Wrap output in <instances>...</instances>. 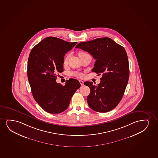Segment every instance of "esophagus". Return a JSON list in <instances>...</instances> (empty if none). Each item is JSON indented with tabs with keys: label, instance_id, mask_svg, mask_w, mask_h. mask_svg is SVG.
Returning a JSON list of instances; mask_svg holds the SVG:
<instances>
[{
	"label": "esophagus",
	"instance_id": "34e87169",
	"mask_svg": "<svg viewBox=\"0 0 158 158\" xmlns=\"http://www.w3.org/2000/svg\"><path fill=\"white\" fill-rule=\"evenodd\" d=\"M79 82L81 86L84 85V81L82 80H79Z\"/></svg>",
	"mask_w": 158,
	"mask_h": 158
}]
</instances>
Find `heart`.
<instances>
[{
  "label": "heart",
  "mask_w": 158,
  "mask_h": 158,
  "mask_svg": "<svg viewBox=\"0 0 158 158\" xmlns=\"http://www.w3.org/2000/svg\"><path fill=\"white\" fill-rule=\"evenodd\" d=\"M87 55H88V54L86 53V52H80L79 53V57L80 58L82 57L83 56ZM70 56H71V54L70 53V54H69V55L66 56L64 58V64H66L68 63ZM73 75L76 76V77H82V74L79 73H77V72L73 73Z\"/></svg>",
  "instance_id": "1"
}]
</instances>
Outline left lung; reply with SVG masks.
I'll return each mask as SVG.
<instances>
[{
    "label": "left lung",
    "mask_w": 158,
    "mask_h": 158,
    "mask_svg": "<svg viewBox=\"0 0 158 158\" xmlns=\"http://www.w3.org/2000/svg\"><path fill=\"white\" fill-rule=\"evenodd\" d=\"M76 48L88 52L95 60L92 71L102 74L98 85L86 81L90 89L87 98L89 107L106 113L117 106L123 97L129 77V65L125 49L109 37L80 42Z\"/></svg>",
    "instance_id": "obj_1"
}]
</instances>
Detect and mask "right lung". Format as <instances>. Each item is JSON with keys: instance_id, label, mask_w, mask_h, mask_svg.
<instances>
[{"instance_id": "obj_1", "label": "right lung", "mask_w": 158, "mask_h": 158, "mask_svg": "<svg viewBox=\"0 0 158 158\" xmlns=\"http://www.w3.org/2000/svg\"><path fill=\"white\" fill-rule=\"evenodd\" d=\"M77 43L48 37L31 50L27 67L29 82L35 100L48 113L55 114L65 110L80 88V82L75 79L66 80L64 86L56 81L58 73L63 72L64 56Z\"/></svg>"}]
</instances>
